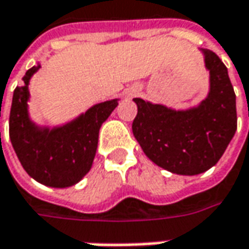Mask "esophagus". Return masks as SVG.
Here are the masks:
<instances>
[{
  "instance_id": "34e87169",
  "label": "esophagus",
  "mask_w": 249,
  "mask_h": 249,
  "mask_svg": "<svg viewBox=\"0 0 249 249\" xmlns=\"http://www.w3.org/2000/svg\"><path fill=\"white\" fill-rule=\"evenodd\" d=\"M139 93H140V89H139L137 87H130V88L126 91L127 98H133V96H136V95H139Z\"/></svg>"
}]
</instances>
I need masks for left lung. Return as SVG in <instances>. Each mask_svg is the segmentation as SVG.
<instances>
[{
  "label": "left lung",
  "mask_w": 249,
  "mask_h": 249,
  "mask_svg": "<svg viewBox=\"0 0 249 249\" xmlns=\"http://www.w3.org/2000/svg\"><path fill=\"white\" fill-rule=\"evenodd\" d=\"M210 89L200 105L175 110L140 98L133 134L144 154L178 175H197L216 165L237 130L235 93L227 67L212 50L202 49Z\"/></svg>",
  "instance_id": "left-lung-1"
}]
</instances>
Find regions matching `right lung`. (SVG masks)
<instances>
[{"mask_svg": "<svg viewBox=\"0 0 249 249\" xmlns=\"http://www.w3.org/2000/svg\"><path fill=\"white\" fill-rule=\"evenodd\" d=\"M40 69L35 66L14 91L9 113V139L23 169L46 186L69 188L92 167L102 123L118 106V99L89 107L77 119L58 127H40L29 118V81ZM1 116V112H0Z\"/></svg>", "mask_w": 249, "mask_h": 249, "instance_id": "add662e5", "label": "right lung"}]
</instances>
